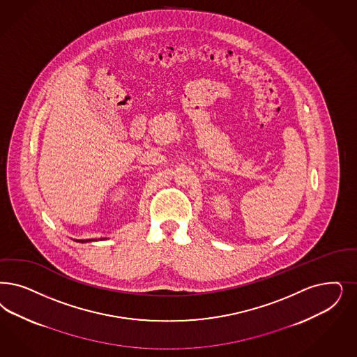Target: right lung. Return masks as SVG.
Returning <instances> with one entry per match:
<instances>
[{"label": "right lung", "mask_w": 357, "mask_h": 357, "mask_svg": "<svg viewBox=\"0 0 357 357\" xmlns=\"http://www.w3.org/2000/svg\"><path fill=\"white\" fill-rule=\"evenodd\" d=\"M98 240H105V238H98ZM76 243H82V244H84V243H92V241H98V238H88V240H75Z\"/></svg>", "instance_id": "1"}]
</instances>
